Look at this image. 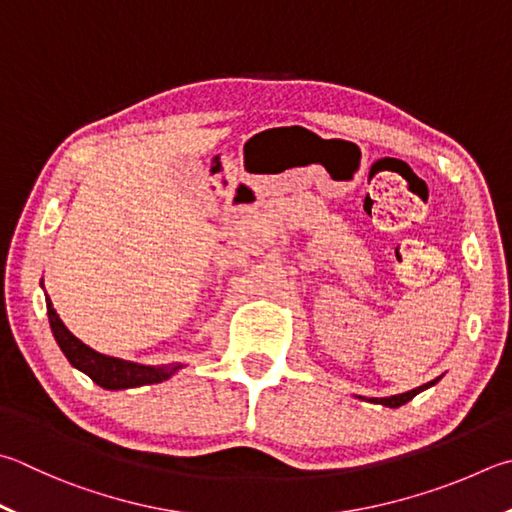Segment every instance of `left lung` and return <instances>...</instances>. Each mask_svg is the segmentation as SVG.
<instances>
[{"label": "left lung", "instance_id": "8db88e82", "mask_svg": "<svg viewBox=\"0 0 512 512\" xmlns=\"http://www.w3.org/2000/svg\"><path fill=\"white\" fill-rule=\"evenodd\" d=\"M439 380H441V376L430 380V383H425V385H421V387L412 389V392H405V394L385 396V398H365V396H358V398H362V401H367V403H376V405H385V407H401V405H405L407 401H412V398H414L416 394H421L423 389H427V387H432V385L439 383Z\"/></svg>", "mask_w": 512, "mask_h": 512}]
</instances>
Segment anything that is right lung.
<instances>
[{"label":"right lung","mask_w":512,"mask_h":512,"mask_svg":"<svg viewBox=\"0 0 512 512\" xmlns=\"http://www.w3.org/2000/svg\"><path fill=\"white\" fill-rule=\"evenodd\" d=\"M46 313H49L53 338L58 342L64 356H67L73 367L82 371V374H87L102 389H132L141 385L163 383V380L183 369L181 362L154 367L141 365V362L105 356V353L87 347L85 342L78 340L67 327H64V322L60 320V315L55 313L49 297H46Z\"/></svg>","instance_id":"obj_1"}]
</instances>
